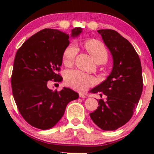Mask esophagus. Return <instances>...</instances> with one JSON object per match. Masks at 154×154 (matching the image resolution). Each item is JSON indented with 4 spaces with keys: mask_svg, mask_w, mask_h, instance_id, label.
Returning <instances> with one entry per match:
<instances>
[{
    "mask_svg": "<svg viewBox=\"0 0 154 154\" xmlns=\"http://www.w3.org/2000/svg\"><path fill=\"white\" fill-rule=\"evenodd\" d=\"M79 96L80 97V98H86V96H85V95H84L83 94V93H79Z\"/></svg>",
    "mask_w": 154,
    "mask_h": 154,
    "instance_id": "esophagus-1",
    "label": "esophagus"
}]
</instances>
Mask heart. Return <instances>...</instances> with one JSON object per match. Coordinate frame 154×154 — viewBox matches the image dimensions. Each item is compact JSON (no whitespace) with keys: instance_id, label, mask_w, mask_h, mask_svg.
I'll use <instances>...</instances> for the list:
<instances>
[{"instance_id":"heart-1","label":"heart","mask_w":154,"mask_h":154,"mask_svg":"<svg viewBox=\"0 0 154 154\" xmlns=\"http://www.w3.org/2000/svg\"><path fill=\"white\" fill-rule=\"evenodd\" d=\"M85 47L97 63L100 64L106 62L109 58V52L104 44L100 40L95 39L88 40L85 43ZM78 51V47L75 43H70L67 45L63 54V63L66 66L72 65ZM65 81L69 87L79 91H85L95 83L94 77L78 70L67 71L65 74Z\"/></svg>"}]
</instances>
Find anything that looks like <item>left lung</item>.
Listing matches in <instances>:
<instances>
[{
  "instance_id": "1",
  "label": "left lung",
  "mask_w": 154,
  "mask_h": 154,
  "mask_svg": "<svg viewBox=\"0 0 154 154\" xmlns=\"http://www.w3.org/2000/svg\"><path fill=\"white\" fill-rule=\"evenodd\" d=\"M113 57V69L105 81L92 89L106 95L98 100L96 110L90 114L98 128L115 130L131 119L143 91L142 67L138 54L127 39L113 29H99ZM102 95V94H100Z\"/></svg>"
}]
</instances>
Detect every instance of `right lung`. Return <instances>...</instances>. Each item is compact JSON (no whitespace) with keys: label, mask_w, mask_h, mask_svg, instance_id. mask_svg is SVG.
<instances>
[{"label":"right lung","mask_w":154,"mask_h":154,"mask_svg":"<svg viewBox=\"0 0 154 154\" xmlns=\"http://www.w3.org/2000/svg\"><path fill=\"white\" fill-rule=\"evenodd\" d=\"M81 32L80 27L72 29V37ZM69 38V35L57 29H42L27 39L16 54L11 75L14 98L26 122L40 130L55 126L67 104L79 97L70 88L53 91L47 87L48 80L62 79L58 72Z\"/></svg>","instance_id":"obj_1"}]
</instances>
